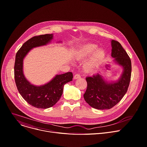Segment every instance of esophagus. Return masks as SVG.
<instances>
[{"label": "esophagus", "instance_id": "34e87169", "mask_svg": "<svg viewBox=\"0 0 147 147\" xmlns=\"http://www.w3.org/2000/svg\"><path fill=\"white\" fill-rule=\"evenodd\" d=\"M81 77V76H80L79 74H76V75H74V80H76V79H78V78H80Z\"/></svg>", "mask_w": 147, "mask_h": 147}]
</instances>
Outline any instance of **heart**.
Listing matches in <instances>:
<instances>
[{
  "instance_id": "obj_1",
  "label": "heart",
  "mask_w": 147,
  "mask_h": 147,
  "mask_svg": "<svg viewBox=\"0 0 147 147\" xmlns=\"http://www.w3.org/2000/svg\"><path fill=\"white\" fill-rule=\"evenodd\" d=\"M96 45L89 44L80 47L74 53V59L76 61L82 62L86 60L83 64V69L86 73H94L100 67L105 61L106 56L105 50L101 48L96 50Z\"/></svg>"
}]
</instances>
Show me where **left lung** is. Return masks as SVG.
<instances>
[{
  "instance_id": "8db88e82",
  "label": "left lung",
  "mask_w": 147,
  "mask_h": 147,
  "mask_svg": "<svg viewBox=\"0 0 147 147\" xmlns=\"http://www.w3.org/2000/svg\"><path fill=\"white\" fill-rule=\"evenodd\" d=\"M111 57L113 63L121 67V74L116 80H107L100 72L86 78L87 88L85 101L91 107L109 110L118 103L127 91L131 74V61L127 52L117 41L112 40Z\"/></svg>"
}]
</instances>
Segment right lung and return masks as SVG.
I'll return each instance as SVG.
<instances>
[{
  "mask_svg": "<svg viewBox=\"0 0 147 147\" xmlns=\"http://www.w3.org/2000/svg\"><path fill=\"white\" fill-rule=\"evenodd\" d=\"M53 34L34 36L26 42L16 55L14 67L15 79L18 90L22 97L29 104L38 109H48L60 98L64 85L73 80V73L68 72L56 74L45 84L36 86L26 78L23 73V60L33 49L46 46L51 43ZM57 43H62L58 41Z\"/></svg>",
  "mask_w": 147,
  "mask_h": 147,
  "instance_id": "right-lung-1",
  "label": "right lung"
}]
</instances>
